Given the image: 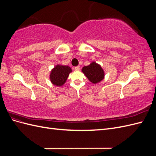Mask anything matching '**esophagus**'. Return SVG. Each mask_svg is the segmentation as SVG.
Here are the masks:
<instances>
[{"mask_svg": "<svg viewBox=\"0 0 156 156\" xmlns=\"http://www.w3.org/2000/svg\"><path fill=\"white\" fill-rule=\"evenodd\" d=\"M73 69H74L75 70L78 71V70H79V69H80V67H79V66H75V67H74V68H73Z\"/></svg>", "mask_w": 156, "mask_h": 156, "instance_id": "esophagus-1", "label": "esophagus"}]
</instances>
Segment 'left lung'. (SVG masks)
<instances>
[{
    "instance_id": "1",
    "label": "left lung",
    "mask_w": 156,
    "mask_h": 156,
    "mask_svg": "<svg viewBox=\"0 0 156 156\" xmlns=\"http://www.w3.org/2000/svg\"><path fill=\"white\" fill-rule=\"evenodd\" d=\"M82 72L89 79V81L93 83H99L104 77V72L100 66L96 62H92L89 66L83 67Z\"/></svg>"
}]
</instances>
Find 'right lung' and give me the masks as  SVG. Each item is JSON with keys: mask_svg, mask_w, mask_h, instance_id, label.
I'll return each mask as SVG.
<instances>
[{"mask_svg": "<svg viewBox=\"0 0 156 156\" xmlns=\"http://www.w3.org/2000/svg\"><path fill=\"white\" fill-rule=\"evenodd\" d=\"M71 72L72 69L69 66L57 65L51 71L50 75L51 81L56 86H62L66 81Z\"/></svg>", "mask_w": 156, "mask_h": 156, "instance_id": "obj_1", "label": "right lung"}]
</instances>
